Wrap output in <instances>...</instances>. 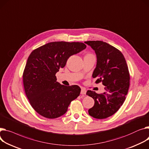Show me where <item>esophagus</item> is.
I'll return each instance as SVG.
<instances>
[{
    "label": "esophagus",
    "instance_id": "esophagus-1",
    "mask_svg": "<svg viewBox=\"0 0 149 149\" xmlns=\"http://www.w3.org/2000/svg\"><path fill=\"white\" fill-rule=\"evenodd\" d=\"M86 90L84 88H82L81 90V95H86Z\"/></svg>",
    "mask_w": 149,
    "mask_h": 149
}]
</instances>
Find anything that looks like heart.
<instances>
[{"instance_id": "heart-1", "label": "heart", "mask_w": 149, "mask_h": 149, "mask_svg": "<svg viewBox=\"0 0 149 149\" xmlns=\"http://www.w3.org/2000/svg\"><path fill=\"white\" fill-rule=\"evenodd\" d=\"M88 55H91V54H87V55H86V56H88Z\"/></svg>"}]
</instances>
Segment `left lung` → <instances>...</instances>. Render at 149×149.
<instances>
[{"label": "left lung", "mask_w": 149, "mask_h": 149, "mask_svg": "<svg viewBox=\"0 0 149 149\" xmlns=\"http://www.w3.org/2000/svg\"><path fill=\"white\" fill-rule=\"evenodd\" d=\"M85 43L91 47L96 55V66L92 77L97 78L96 83L102 82L105 90L102 94L87 92L86 95L95 101L88 112L95 118L103 119L113 115L123 105L130 87V73L125 58L118 49L101 41Z\"/></svg>", "instance_id": "obj_1"}]
</instances>
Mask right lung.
<instances>
[{"instance_id":"obj_1","label":"right lung","mask_w":149,"mask_h":149,"mask_svg":"<svg viewBox=\"0 0 149 149\" xmlns=\"http://www.w3.org/2000/svg\"><path fill=\"white\" fill-rule=\"evenodd\" d=\"M86 48L83 42H52L30 54L23 75V84L30 104L38 114L48 118L60 117L80 95V87L61 84L56 74L65 67L69 57Z\"/></svg>"}]
</instances>
